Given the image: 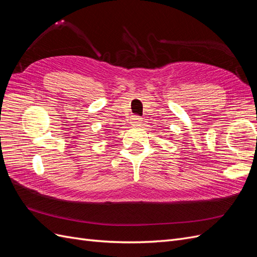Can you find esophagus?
Wrapping results in <instances>:
<instances>
[{"instance_id":"obj_1","label":"esophagus","mask_w":257,"mask_h":257,"mask_svg":"<svg viewBox=\"0 0 257 257\" xmlns=\"http://www.w3.org/2000/svg\"><path fill=\"white\" fill-rule=\"evenodd\" d=\"M142 121H143L142 118H141V116H138V115H133V116H132V120H131V122H132V124H133V125H139Z\"/></svg>"}]
</instances>
